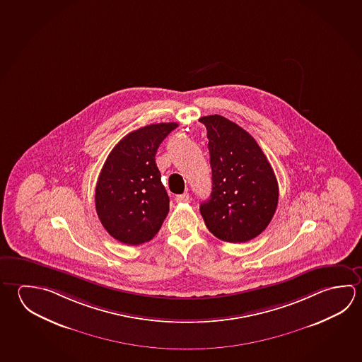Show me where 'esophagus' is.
I'll return each mask as SVG.
<instances>
[{"instance_id":"esophagus-1","label":"esophagus","mask_w":362,"mask_h":362,"mask_svg":"<svg viewBox=\"0 0 362 362\" xmlns=\"http://www.w3.org/2000/svg\"><path fill=\"white\" fill-rule=\"evenodd\" d=\"M175 201L179 203H185L189 201V194L188 193H183V194H179L175 197Z\"/></svg>"}]
</instances>
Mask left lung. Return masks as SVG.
I'll return each mask as SVG.
<instances>
[{
    "label": "left lung",
    "mask_w": 362,
    "mask_h": 362,
    "mask_svg": "<svg viewBox=\"0 0 362 362\" xmlns=\"http://www.w3.org/2000/svg\"><path fill=\"white\" fill-rule=\"evenodd\" d=\"M207 129L212 192L199 206L206 226L228 243L252 240L268 226L279 183L266 155L245 129L222 115L202 117Z\"/></svg>",
    "instance_id": "1"
}]
</instances>
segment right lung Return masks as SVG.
I'll list each match as a JSON object with an SVG mask.
<instances>
[{"label": "right lung", "mask_w": 362, "mask_h": 362, "mask_svg": "<svg viewBox=\"0 0 362 362\" xmlns=\"http://www.w3.org/2000/svg\"><path fill=\"white\" fill-rule=\"evenodd\" d=\"M178 123H158L124 136L104 163L95 188L96 214L115 239L140 245L158 234L169 196L155 163L160 144Z\"/></svg>", "instance_id": "right-lung-1"}]
</instances>
